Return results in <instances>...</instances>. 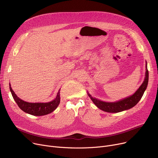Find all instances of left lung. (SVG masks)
<instances>
[{
	"label": "left lung",
	"mask_w": 158,
	"mask_h": 158,
	"mask_svg": "<svg viewBox=\"0 0 158 158\" xmlns=\"http://www.w3.org/2000/svg\"><path fill=\"white\" fill-rule=\"evenodd\" d=\"M148 81V71L147 70V63L146 62V72L144 81L133 95L122 99V100L118 101L113 102H104L98 100L97 98L92 97L89 93H88V95L98 108L108 113H118L131 109L138 104V102L140 101V99L142 98L147 87Z\"/></svg>",
	"instance_id": "1"
}]
</instances>
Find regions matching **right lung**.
<instances>
[{
  "label": "right lung",
  "instance_id": "right-lung-1",
  "mask_svg": "<svg viewBox=\"0 0 158 158\" xmlns=\"http://www.w3.org/2000/svg\"><path fill=\"white\" fill-rule=\"evenodd\" d=\"M10 89L12 96L20 108L24 112L34 116H44L54 111L60 102V89L58 91L54 100L45 103H31L23 101L16 96L10 85Z\"/></svg>",
  "mask_w": 158,
  "mask_h": 158
}]
</instances>
